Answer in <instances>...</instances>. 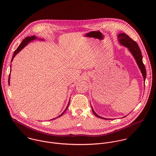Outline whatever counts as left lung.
<instances>
[{
	"label": "left lung",
	"instance_id": "left-lung-1",
	"mask_svg": "<svg viewBox=\"0 0 156 156\" xmlns=\"http://www.w3.org/2000/svg\"><path fill=\"white\" fill-rule=\"evenodd\" d=\"M117 37H118V39L119 44L127 47L128 48V50L130 51V52L132 53V55H133L138 67L141 71V73H142L143 78H144V81L145 82V79H146V76H147V72H146L145 67V66L142 61V53L140 51V50L138 45L125 33L119 34ZM91 108H92V112L97 117L103 119H108L103 118L100 116H98L94 111L92 106H91ZM125 116H124V117H125Z\"/></svg>",
	"mask_w": 156,
	"mask_h": 156
}]
</instances>
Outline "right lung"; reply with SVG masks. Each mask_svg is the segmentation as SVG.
Here are the masks:
<instances>
[{"instance_id":"add662e5","label":"right lung","mask_w":156,"mask_h":156,"mask_svg":"<svg viewBox=\"0 0 156 156\" xmlns=\"http://www.w3.org/2000/svg\"><path fill=\"white\" fill-rule=\"evenodd\" d=\"M38 39H39V40H41V41H43V40H44V39H42V38H37V37H35V35L32 36V37H27L25 38L23 40L22 42L21 43V44L19 45V46L17 47V49L15 50V51L14 52V54H13V56H12V59H11V62H12L13 59H14V58L15 57V56H16L17 54H18L22 49H23L24 47L25 46H26L29 43H30V41H34V40H38ZM10 76H11V75H10V74H9V79H8V84H9V83H10ZM69 102H70V100H69V102H68V105H67V107H66V109H65V111L63 112L60 115H59L57 118H59V117L63 115V114L66 112L67 109H68V106H69ZM55 119V118H53V119Z\"/></svg>"}]
</instances>
